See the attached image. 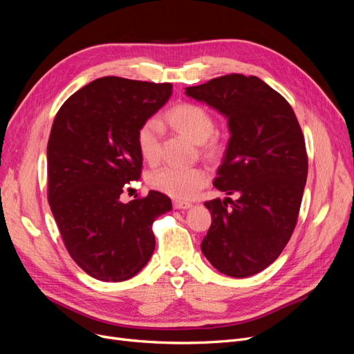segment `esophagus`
<instances>
[{"label": "esophagus", "mask_w": 354, "mask_h": 354, "mask_svg": "<svg viewBox=\"0 0 354 354\" xmlns=\"http://www.w3.org/2000/svg\"><path fill=\"white\" fill-rule=\"evenodd\" d=\"M173 205H174L176 209H189V208H192V203L185 202V201H174Z\"/></svg>", "instance_id": "1"}]
</instances>
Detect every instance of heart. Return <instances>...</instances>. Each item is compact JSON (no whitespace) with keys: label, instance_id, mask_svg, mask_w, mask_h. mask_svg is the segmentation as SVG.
<instances>
[{"label":"heart","instance_id":"b5f03b06","mask_svg":"<svg viewBox=\"0 0 354 354\" xmlns=\"http://www.w3.org/2000/svg\"><path fill=\"white\" fill-rule=\"evenodd\" d=\"M169 125L198 145L207 142L214 133L211 115L194 103H181L167 112ZM137 149L147 162H153L159 155V124L155 120L143 122L136 136ZM208 173L201 167H171L153 169L147 176V183L155 190L176 198L190 199L207 185Z\"/></svg>","mask_w":354,"mask_h":354}]
</instances>
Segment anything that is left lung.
<instances>
[{
  "label": "left lung",
  "mask_w": 354,
  "mask_h": 354,
  "mask_svg": "<svg viewBox=\"0 0 354 354\" xmlns=\"http://www.w3.org/2000/svg\"><path fill=\"white\" fill-rule=\"evenodd\" d=\"M186 95L227 118L230 138L214 186L239 194L205 202L212 223L201 250L220 273H260L283 251L301 205L307 153L297 116L264 81L241 73L187 87Z\"/></svg>",
  "instance_id": "left-lung-1"
}]
</instances>
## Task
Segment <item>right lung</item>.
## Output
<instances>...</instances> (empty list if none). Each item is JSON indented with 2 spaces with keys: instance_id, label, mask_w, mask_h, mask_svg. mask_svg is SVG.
<instances>
[{
  "instance_id": "add662e5",
  "label": "right lung",
  "mask_w": 354,
  "mask_h": 354,
  "mask_svg": "<svg viewBox=\"0 0 354 354\" xmlns=\"http://www.w3.org/2000/svg\"><path fill=\"white\" fill-rule=\"evenodd\" d=\"M173 94V85L99 78L62 104L47 145L48 203L73 261L94 279L122 282L155 250L153 221L173 209L156 190L128 203L124 185L140 178L136 136Z\"/></svg>"
}]
</instances>
